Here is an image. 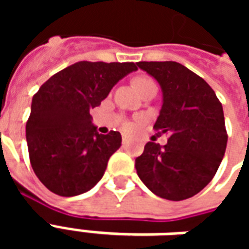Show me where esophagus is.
<instances>
[{"instance_id":"34e87169","label":"esophagus","mask_w":249,"mask_h":249,"mask_svg":"<svg viewBox=\"0 0 249 249\" xmlns=\"http://www.w3.org/2000/svg\"><path fill=\"white\" fill-rule=\"evenodd\" d=\"M129 142V137H126V136H123V144H128Z\"/></svg>"}]
</instances>
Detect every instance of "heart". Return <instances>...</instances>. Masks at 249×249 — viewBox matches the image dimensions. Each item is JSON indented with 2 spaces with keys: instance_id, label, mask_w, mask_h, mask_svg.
Wrapping results in <instances>:
<instances>
[{
  "instance_id": "b5f03b06",
  "label": "heart",
  "mask_w": 249,
  "mask_h": 249,
  "mask_svg": "<svg viewBox=\"0 0 249 249\" xmlns=\"http://www.w3.org/2000/svg\"><path fill=\"white\" fill-rule=\"evenodd\" d=\"M135 85L141 93H144L148 88L156 85V82L153 81L152 78H149V77L140 76V77H137V78H135ZM126 129H130V125H126Z\"/></svg>"
}]
</instances>
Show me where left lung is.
<instances>
[{
	"label": "left lung",
	"instance_id": "1",
	"mask_svg": "<svg viewBox=\"0 0 249 249\" xmlns=\"http://www.w3.org/2000/svg\"><path fill=\"white\" fill-rule=\"evenodd\" d=\"M162 90V107L153 128L168 135L160 145L149 141L136 159V171L152 192L180 201L195 196L213 178L224 157V113L213 89L175 61H140Z\"/></svg>",
	"mask_w": 249,
	"mask_h": 249
}]
</instances>
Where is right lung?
Listing matches in <instances>:
<instances>
[{
  "mask_svg": "<svg viewBox=\"0 0 249 249\" xmlns=\"http://www.w3.org/2000/svg\"><path fill=\"white\" fill-rule=\"evenodd\" d=\"M135 62L80 61L44 82L32 100L26 141L32 168L49 191L76 196L101 180L109 157L121 145V135H100L90 110Z\"/></svg>",
  "mask_w": 249,
  "mask_h": 249,
  "instance_id": "right-lung-1",
  "label": "right lung"
}]
</instances>
